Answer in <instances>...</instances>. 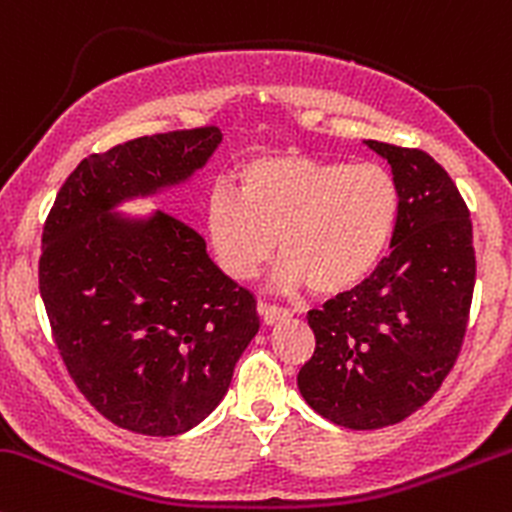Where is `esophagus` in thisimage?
Wrapping results in <instances>:
<instances>
[{"mask_svg": "<svg viewBox=\"0 0 512 512\" xmlns=\"http://www.w3.org/2000/svg\"><path fill=\"white\" fill-rule=\"evenodd\" d=\"M258 315H261V320L266 325H276L281 323V320L291 318V313H288L286 308H281V305H271V303H258Z\"/></svg>", "mask_w": 512, "mask_h": 512, "instance_id": "34e87169", "label": "esophagus"}]
</instances>
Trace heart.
<instances>
[{"label": "heart", "instance_id": "obj_1", "mask_svg": "<svg viewBox=\"0 0 512 512\" xmlns=\"http://www.w3.org/2000/svg\"><path fill=\"white\" fill-rule=\"evenodd\" d=\"M399 187L374 162L261 155L236 172V194L219 184L204 209L219 266L251 278L278 246L281 286L352 291L382 261L399 221Z\"/></svg>", "mask_w": 512, "mask_h": 512}]
</instances>
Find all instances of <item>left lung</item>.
<instances>
[{"mask_svg": "<svg viewBox=\"0 0 512 512\" xmlns=\"http://www.w3.org/2000/svg\"><path fill=\"white\" fill-rule=\"evenodd\" d=\"M399 187L392 251L352 291L310 310L315 352L298 372L310 409L347 429L414 414L451 372L476 283L471 214L431 155L365 140Z\"/></svg>", "mask_w": 512, "mask_h": 512, "instance_id": "8db88e82", "label": "left lung"}]
</instances>
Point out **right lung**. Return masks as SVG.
I'll list each match as a JSON object with an SVG mask.
<instances>
[{"label":"right lung","mask_w":512,"mask_h":512,"mask_svg":"<svg viewBox=\"0 0 512 512\" xmlns=\"http://www.w3.org/2000/svg\"><path fill=\"white\" fill-rule=\"evenodd\" d=\"M219 142V128H194L86 157L41 236L39 291L63 365L105 419L135 434L177 436L207 419L261 325L254 295L192 226L118 212L187 182Z\"/></svg>","instance_id":"1"}]
</instances>
